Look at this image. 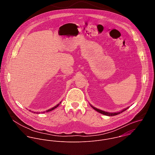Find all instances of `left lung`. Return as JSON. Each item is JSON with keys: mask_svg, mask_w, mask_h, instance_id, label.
Here are the masks:
<instances>
[{"mask_svg": "<svg viewBox=\"0 0 155 155\" xmlns=\"http://www.w3.org/2000/svg\"><path fill=\"white\" fill-rule=\"evenodd\" d=\"M90 105H91V104H90ZM91 107H92L95 110H96L97 111H98V112H99V113H100L103 114H104V115H106V116H116V115H117V114H120V113H122L123 111L126 110L127 109H128V108H129V107H127V108L124 109V110H121L120 111L116 112V113H109V112H107V111H103L101 110H100V109H97V108L94 107V106H92V105H91Z\"/></svg>", "mask_w": 155, "mask_h": 155, "instance_id": "8db88e82", "label": "left lung"}]
</instances>
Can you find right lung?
Returning a JSON list of instances; mask_svg holds the SVG:
<instances>
[{
	"instance_id": "1",
	"label": "right lung",
	"mask_w": 155,
	"mask_h": 155,
	"mask_svg": "<svg viewBox=\"0 0 155 155\" xmlns=\"http://www.w3.org/2000/svg\"><path fill=\"white\" fill-rule=\"evenodd\" d=\"M61 102H60V103L59 104H58L57 105H56L55 106H54V107H52V108H51V109H49L47 110L46 111V112H48V111H50L53 110L54 109H55V108H57V107H58V106L60 105V104H61ZM29 111H31V110ZM33 112L34 113H38H38H41V112H35V111H33ZM45 111H44V112H42V113H45ZM41 113H42V112H41Z\"/></svg>"
}]
</instances>
